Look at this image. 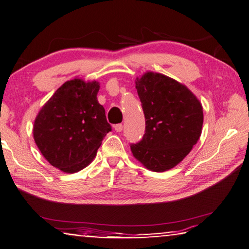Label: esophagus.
<instances>
[{
	"mask_svg": "<svg viewBox=\"0 0 249 249\" xmlns=\"http://www.w3.org/2000/svg\"><path fill=\"white\" fill-rule=\"evenodd\" d=\"M114 130L118 131V133H121V131L123 130V125H122V124L114 125Z\"/></svg>",
	"mask_w": 249,
	"mask_h": 249,
	"instance_id": "obj_1",
	"label": "esophagus"
}]
</instances>
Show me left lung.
I'll use <instances>...</instances> for the list:
<instances>
[{
  "instance_id": "8db88e82",
  "label": "left lung",
  "mask_w": 249,
  "mask_h": 249,
  "mask_svg": "<svg viewBox=\"0 0 249 249\" xmlns=\"http://www.w3.org/2000/svg\"><path fill=\"white\" fill-rule=\"evenodd\" d=\"M136 89L145 131L130 150L145 168L165 172L181 162L201 137L202 105L186 85L160 73L145 72L137 77Z\"/></svg>"
}]
</instances>
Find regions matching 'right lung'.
Listing matches in <instances>:
<instances>
[{"mask_svg":"<svg viewBox=\"0 0 249 249\" xmlns=\"http://www.w3.org/2000/svg\"><path fill=\"white\" fill-rule=\"evenodd\" d=\"M99 83L74 79L58 89L38 112L33 138L48 163L63 173H76L96 157L111 131L98 100Z\"/></svg>","mask_w":249,"mask_h":249,"instance_id":"1","label":"right lung"}]
</instances>
